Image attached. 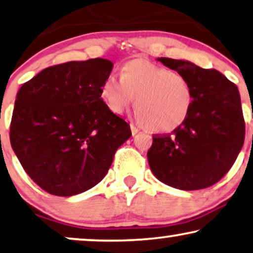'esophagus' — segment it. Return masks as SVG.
Listing matches in <instances>:
<instances>
[{"label": "esophagus", "instance_id": "34e87169", "mask_svg": "<svg viewBox=\"0 0 253 253\" xmlns=\"http://www.w3.org/2000/svg\"><path fill=\"white\" fill-rule=\"evenodd\" d=\"M130 129H131V133H132V136H134V134H137L139 132V129L137 126H134L133 124H130Z\"/></svg>", "mask_w": 253, "mask_h": 253}]
</instances>
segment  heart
Listing matches in <instances>:
<instances>
[{
	"instance_id": "heart-1",
	"label": "heart",
	"mask_w": 253,
	"mask_h": 253,
	"mask_svg": "<svg viewBox=\"0 0 253 253\" xmlns=\"http://www.w3.org/2000/svg\"><path fill=\"white\" fill-rule=\"evenodd\" d=\"M100 96L114 115L126 113L136 97V119L159 132L181 126L194 102L192 84L182 74L146 59L127 61L120 78L108 75L100 87Z\"/></svg>"
}]
</instances>
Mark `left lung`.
<instances>
[{"label":"left lung","instance_id":"left-lung-1","mask_svg":"<svg viewBox=\"0 0 253 253\" xmlns=\"http://www.w3.org/2000/svg\"><path fill=\"white\" fill-rule=\"evenodd\" d=\"M182 74L194 91L191 113L170 134L153 136L147 151L159 181L181 191H196L219 181L234 165L245 136L238 88L216 70L188 60L158 58Z\"/></svg>","mask_w":253,"mask_h":253}]
</instances>
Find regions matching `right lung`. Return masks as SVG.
Segmentation results:
<instances>
[{"instance_id": "add662e5", "label": "right lung", "mask_w": 253, "mask_h": 253, "mask_svg": "<svg viewBox=\"0 0 253 253\" xmlns=\"http://www.w3.org/2000/svg\"><path fill=\"white\" fill-rule=\"evenodd\" d=\"M113 62L95 58L47 67L19 88L10 143L28 175L50 194L72 196L97 185L131 136L100 96Z\"/></svg>"}]
</instances>
